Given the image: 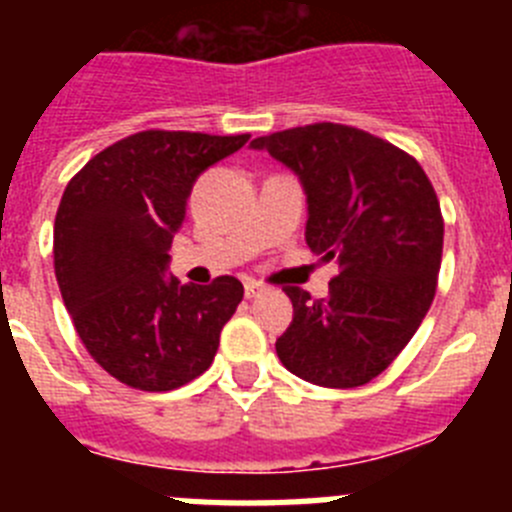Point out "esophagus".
<instances>
[{
  "label": "esophagus",
  "mask_w": 512,
  "mask_h": 512,
  "mask_svg": "<svg viewBox=\"0 0 512 512\" xmlns=\"http://www.w3.org/2000/svg\"><path fill=\"white\" fill-rule=\"evenodd\" d=\"M261 289H264V284L256 282V279H246V282H243V292H246V297H256Z\"/></svg>",
  "instance_id": "obj_1"
}]
</instances>
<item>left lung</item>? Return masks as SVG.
Returning <instances> with one entry per match:
<instances>
[{
	"label": "left lung",
	"mask_w": 512,
	"mask_h": 512,
	"mask_svg": "<svg viewBox=\"0 0 512 512\" xmlns=\"http://www.w3.org/2000/svg\"><path fill=\"white\" fill-rule=\"evenodd\" d=\"M300 176L305 241L336 261L323 300L284 287L292 323L277 338L289 372L320 387H361L415 336L436 295L443 217L410 153L366 130L315 122L251 140Z\"/></svg>",
	"instance_id": "8db88e82"
}]
</instances>
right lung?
Listing matches in <instances>:
<instances>
[{"label":"right lung","mask_w":512,"mask_h":512,"mask_svg":"<svg viewBox=\"0 0 512 512\" xmlns=\"http://www.w3.org/2000/svg\"><path fill=\"white\" fill-rule=\"evenodd\" d=\"M251 135L143 130L74 176L53 225L63 305L104 372L133 390L169 392L207 372L243 284L166 277L171 238L197 176Z\"/></svg>","instance_id":"add662e5"}]
</instances>
